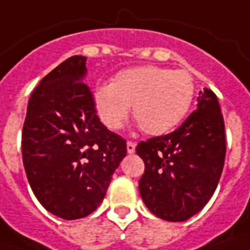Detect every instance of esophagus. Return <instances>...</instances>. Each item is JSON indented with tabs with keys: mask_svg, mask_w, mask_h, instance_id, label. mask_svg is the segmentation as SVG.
<instances>
[{
	"mask_svg": "<svg viewBox=\"0 0 250 250\" xmlns=\"http://www.w3.org/2000/svg\"><path fill=\"white\" fill-rule=\"evenodd\" d=\"M135 147H137V145L134 142H130V141L127 142V151H128L130 154H132V153L135 151Z\"/></svg>",
	"mask_w": 250,
	"mask_h": 250,
	"instance_id": "34e87169",
	"label": "esophagus"
}]
</instances>
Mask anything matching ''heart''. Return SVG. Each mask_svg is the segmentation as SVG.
<instances>
[{
    "instance_id": "obj_1",
    "label": "heart",
    "mask_w": 250,
    "mask_h": 250,
    "mask_svg": "<svg viewBox=\"0 0 250 250\" xmlns=\"http://www.w3.org/2000/svg\"><path fill=\"white\" fill-rule=\"evenodd\" d=\"M195 95L193 78L186 70L139 66L119 71L112 83L96 89L97 116L109 130L132 115L149 135H162L186 116Z\"/></svg>"
}]
</instances>
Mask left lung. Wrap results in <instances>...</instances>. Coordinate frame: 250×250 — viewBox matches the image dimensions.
<instances>
[{
	"label": "left lung",
	"mask_w": 250,
	"mask_h": 250,
	"mask_svg": "<svg viewBox=\"0 0 250 250\" xmlns=\"http://www.w3.org/2000/svg\"><path fill=\"white\" fill-rule=\"evenodd\" d=\"M145 162L139 180L143 203L155 216L183 222L214 195L225 165V122L215 93L199 92L198 108L167 135L139 142Z\"/></svg>",
	"instance_id": "1"
}]
</instances>
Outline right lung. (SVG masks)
<instances>
[{"label":"right lung","instance_id":"add662e5","mask_svg":"<svg viewBox=\"0 0 250 250\" xmlns=\"http://www.w3.org/2000/svg\"><path fill=\"white\" fill-rule=\"evenodd\" d=\"M86 57L74 55L48 73L29 97L21 151L40 204L62 219L92 214L127 154L125 141L96 115Z\"/></svg>","mask_w":250,"mask_h":250}]
</instances>
